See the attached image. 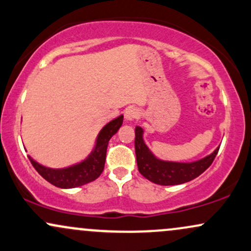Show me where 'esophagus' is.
<instances>
[{"label":"esophagus","instance_id":"34e87169","mask_svg":"<svg viewBox=\"0 0 251 251\" xmlns=\"http://www.w3.org/2000/svg\"><path fill=\"white\" fill-rule=\"evenodd\" d=\"M124 116H125L126 122H132V120H134L135 118H138V109L134 107L126 108Z\"/></svg>","mask_w":251,"mask_h":251}]
</instances>
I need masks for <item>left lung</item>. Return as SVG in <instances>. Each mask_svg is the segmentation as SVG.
<instances>
[{
    "label": "left lung",
    "instance_id": "8db88e82",
    "mask_svg": "<svg viewBox=\"0 0 251 251\" xmlns=\"http://www.w3.org/2000/svg\"><path fill=\"white\" fill-rule=\"evenodd\" d=\"M135 157L138 170L146 179L159 185H179L195 179L214 162L220 146L214 152L195 162H174L158 158L144 140V129L135 126Z\"/></svg>",
    "mask_w": 251,
    "mask_h": 251
}]
</instances>
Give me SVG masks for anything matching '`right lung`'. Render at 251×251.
I'll return each instance as SVG.
<instances>
[{
  "instance_id": "1",
  "label": "right lung",
  "mask_w": 251,
  "mask_h": 251,
  "mask_svg": "<svg viewBox=\"0 0 251 251\" xmlns=\"http://www.w3.org/2000/svg\"><path fill=\"white\" fill-rule=\"evenodd\" d=\"M124 116L114 118L100 129L96 139V145L87 157L73 165L61 169H53L42 165L33 157L28 155L30 163L41 177L60 189H73L96 180L103 171L106 160V151L109 139L122 127Z\"/></svg>"
}]
</instances>
